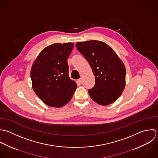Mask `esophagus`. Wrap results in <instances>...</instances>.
Masks as SVG:
<instances>
[{
	"instance_id": "1",
	"label": "esophagus",
	"mask_w": 158,
	"mask_h": 158,
	"mask_svg": "<svg viewBox=\"0 0 158 158\" xmlns=\"http://www.w3.org/2000/svg\"><path fill=\"white\" fill-rule=\"evenodd\" d=\"M77 82H78L79 84H82V78H80L79 79H78Z\"/></svg>"
}]
</instances>
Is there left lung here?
<instances>
[{
    "label": "left lung",
    "instance_id": "obj_1",
    "mask_svg": "<svg viewBox=\"0 0 158 158\" xmlns=\"http://www.w3.org/2000/svg\"><path fill=\"white\" fill-rule=\"evenodd\" d=\"M95 76V86L89 90L91 98L106 106L116 102L126 86V68L114 50L104 42L91 40L76 44Z\"/></svg>",
    "mask_w": 158,
    "mask_h": 158
}]
</instances>
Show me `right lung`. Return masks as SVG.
Here are the masks:
<instances>
[{"mask_svg":"<svg viewBox=\"0 0 158 158\" xmlns=\"http://www.w3.org/2000/svg\"><path fill=\"white\" fill-rule=\"evenodd\" d=\"M74 47L72 42L55 43L44 48L31 69L32 87L47 105L61 108L72 98L77 84L69 77L67 62Z\"/></svg>","mask_w":158,"mask_h":158,"instance_id":"1","label":"right lung"}]
</instances>
